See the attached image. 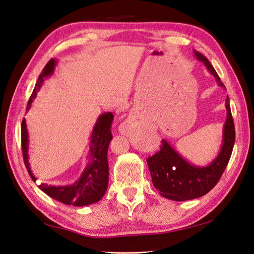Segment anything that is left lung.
Instances as JSON below:
<instances>
[{
    "mask_svg": "<svg viewBox=\"0 0 254 254\" xmlns=\"http://www.w3.org/2000/svg\"><path fill=\"white\" fill-rule=\"evenodd\" d=\"M194 57L204 64L220 87L225 86L218 73L204 55L193 50ZM227 120L223 126L222 144L218 155L206 165H195L189 162L170 143L163 139L161 150L146 159L152 178V183L165 199L187 201L197 199L210 192L223 174L231 158L236 130L230 109V100H225Z\"/></svg>",
    "mask_w": 254,
    "mask_h": 254,
    "instance_id": "1",
    "label": "left lung"
}]
</instances>
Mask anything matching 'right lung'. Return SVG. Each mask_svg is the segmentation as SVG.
I'll list each match as a JSON object with an SVG mask.
<instances>
[{
	"instance_id": "add662e5",
	"label": "right lung",
	"mask_w": 254,
	"mask_h": 254,
	"mask_svg": "<svg viewBox=\"0 0 254 254\" xmlns=\"http://www.w3.org/2000/svg\"><path fill=\"white\" fill-rule=\"evenodd\" d=\"M57 65L58 60L51 59L44 66L42 73L36 81L26 110H30L31 104L36 98V94L42 86L44 80L53 74ZM112 121L113 114L111 112H104L99 115L93 128H92L87 162L80 178L74 183L66 184V186H49L47 183H42L39 188L45 194L61 203L73 206L90 205L102 199V196L107 192L109 183L108 149L110 142L112 140V134L110 131ZM21 140L23 158H24L27 172L32 180L36 181L29 162V132H27L25 119H23L21 126Z\"/></svg>"
}]
</instances>
